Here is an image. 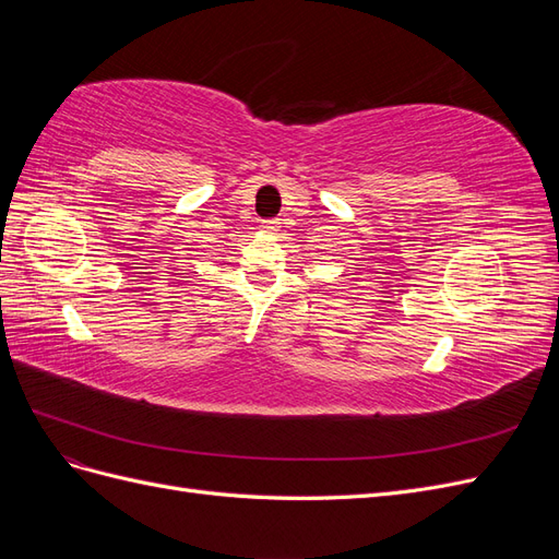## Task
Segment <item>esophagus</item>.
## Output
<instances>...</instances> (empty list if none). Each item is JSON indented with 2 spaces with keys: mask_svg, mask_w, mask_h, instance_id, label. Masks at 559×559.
Returning a JSON list of instances; mask_svg holds the SVG:
<instances>
[{
  "mask_svg": "<svg viewBox=\"0 0 559 559\" xmlns=\"http://www.w3.org/2000/svg\"><path fill=\"white\" fill-rule=\"evenodd\" d=\"M263 228L270 230V233L277 230L280 228V218H267V222H263Z\"/></svg>",
  "mask_w": 559,
  "mask_h": 559,
  "instance_id": "obj_1",
  "label": "esophagus"
}]
</instances>
